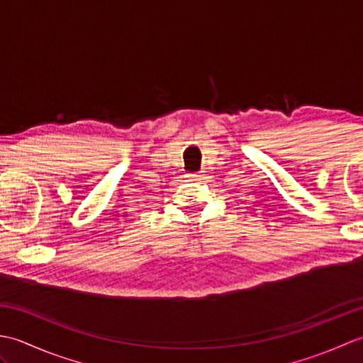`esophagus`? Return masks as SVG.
<instances>
[{"mask_svg": "<svg viewBox=\"0 0 363 363\" xmlns=\"http://www.w3.org/2000/svg\"><path fill=\"white\" fill-rule=\"evenodd\" d=\"M187 179L191 181V182H198V181L203 179V174H199V173H190V174H187Z\"/></svg>", "mask_w": 363, "mask_h": 363, "instance_id": "34e87169", "label": "esophagus"}]
</instances>
